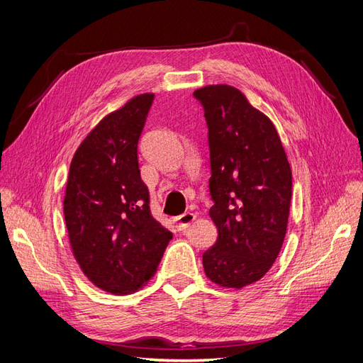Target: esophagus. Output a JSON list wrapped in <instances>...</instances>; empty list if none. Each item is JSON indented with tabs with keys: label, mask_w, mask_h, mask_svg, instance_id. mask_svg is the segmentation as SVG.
Listing matches in <instances>:
<instances>
[{
	"label": "esophagus",
	"mask_w": 363,
	"mask_h": 363,
	"mask_svg": "<svg viewBox=\"0 0 363 363\" xmlns=\"http://www.w3.org/2000/svg\"><path fill=\"white\" fill-rule=\"evenodd\" d=\"M195 221V215L192 212H184L177 218V230L179 232H184L192 223Z\"/></svg>",
	"instance_id": "obj_1"
}]
</instances>
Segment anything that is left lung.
I'll list each match as a JSON object with an SVG mask.
<instances>
[{
    "label": "left lung",
    "instance_id": "left-lung-1",
    "mask_svg": "<svg viewBox=\"0 0 363 363\" xmlns=\"http://www.w3.org/2000/svg\"><path fill=\"white\" fill-rule=\"evenodd\" d=\"M194 96L204 107L211 150L208 211L218 239L203 255L207 279L242 289L271 269L286 236L292 172L272 121L228 84Z\"/></svg>",
    "mask_w": 363,
    "mask_h": 363
}]
</instances>
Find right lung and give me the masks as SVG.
Wrapping results in <instances>:
<instances>
[{
	"instance_id": "1",
	"label": "right lung",
	"mask_w": 363,
	"mask_h": 363,
	"mask_svg": "<svg viewBox=\"0 0 363 363\" xmlns=\"http://www.w3.org/2000/svg\"><path fill=\"white\" fill-rule=\"evenodd\" d=\"M155 94L106 115L72 157L63 200L72 255L96 288L136 292L155 276L172 233L150 211L138 140Z\"/></svg>"
}]
</instances>
